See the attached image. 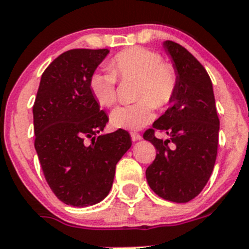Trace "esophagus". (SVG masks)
Wrapping results in <instances>:
<instances>
[{
	"mask_svg": "<svg viewBox=\"0 0 249 249\" xmlns=\"http://www.w3.org/2000/svg\"><path fill=\"white\" fill-rule=\"evenodd\" d=\"M131 138H132V141H141L142 139V136L139 133H137V132H132L131 133Z\"/></svg>",
	"mask_w": 249,
	"mask_h": 249,
	"instance_id": "1",
	"label": "esophagus"
}]
</instances>
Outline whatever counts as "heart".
<instances>
[{
	"label": "heart",
	"mask_w": 249,
	"mask_h": 249,
	"mask_svg": "<svg viewBox=\"0 0 249 249\" xmlns=\"http://www.w3.org/2000/svg\"><path fill=\"white\" fill-rule=\"evenodd\" d=\"M117 77L122 80H138V101L118 106L111 113L112 126L122 129H141L150 123L155 106L167 107L174 101L178 85L177 71L164 62L159 52L145 47H129L113 56L110 68L94 71L89 78L90 93L100 106L111 107L117 101Z\"/></svg>",
	"instance_id": "b5f03b06"
}]
</instances>
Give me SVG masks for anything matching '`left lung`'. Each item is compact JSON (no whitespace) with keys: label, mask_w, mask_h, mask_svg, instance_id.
<instances>
[{"label":"left lung","mask_w":249,"mask_h":249,"mask_svg":"<svg viewBox=\"0 0 249 249\" xmlns=\"http://www.w3.org/2000/svg\"><path fill=\"white\" fill-rule=\"evenodd\" d=\"M164 47L177 71L178 85L170 107L143 134L156 149L145 176L159 197L187 203L209 181L216 160L220 121L212 80L202 63L177 42L167 40ZM155 130L169 138L156 139Z\"/></svg>","instance_id":"1"}]
</instances>
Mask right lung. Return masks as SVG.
Segmentation results:
<instances>
[{
	"label": "right lung",
	"instance_id": "obj_1",
	"mask_svg": "<svg viewBox=\"0 0 249 249\" xmlns=\"http://www.w3.org/2000/svg\"><path fill=\"white\" fill-rule=\"evenodd\" d=\"M107 49L63 52L44 71L33 106L35 150L47 184L72 207H89L110 192L116 164L131 148L124 129L98 136L108 117L93 98L89 78Z\"/></svg>",
	"mask_w": 249,
	"mask_h": 249
}]
</instances>
